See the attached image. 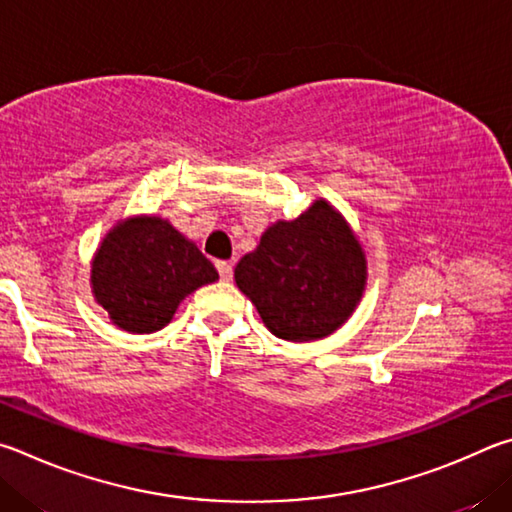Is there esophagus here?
<instances>
[{"label":"esophagus","instance_id":"1","mask_svg":"<svg viewBox=\"0 0 512 512\" xmlns=\"http://www.w3.org/2000/svg\"><path fill=\"white\" fill-rule=\"evenodd\" d=\"M215 267H218L222 281H231V276H233V265H231V263L218 261V263H215Z\"/></svg>","mask_w":512,"mask_h":512}]
</instances>
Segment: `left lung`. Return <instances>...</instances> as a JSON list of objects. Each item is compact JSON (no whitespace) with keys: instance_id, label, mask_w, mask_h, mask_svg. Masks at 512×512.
I'll return each instance as SVG.
<instances>
[{"instance_id":"1","label":"left lung","mask_w":512,"mask_h":512,"mask_svg":"<svg viewBox=\"0 0 512 512\" xmlns=\"http://www.w3.org/2000/svg\"><path fill=\"white\" fill-rule=\"evenodd\" d=\"M233 276L272 335L315 342L353 315L366 285V258L342 213L315 200L297 220L274 222Z\"/></svg>"}]
</instances>
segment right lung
Returning a JSON list of instances; mask_svg holds the SVG:
<instances>
[{
	"label": "right lung",
	"mask_w": 512,
	"mask_h": 512,
	"mask_svg": "<svg viewBox=\"0 0 512 512\" xmlns=\"http://www.w3.org/2000/svg\"><path fill=\"white\" fill-rule=\"evenodd\" d=\"M218 281L213 263L168 220L137 215L116 224L92 261V292L112 324L155 333L188 294Z\"/></svg>",
	"instance_id": "obj_1"
}]
</instances>
